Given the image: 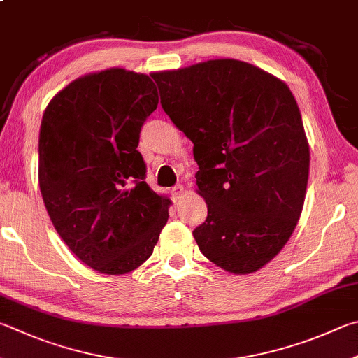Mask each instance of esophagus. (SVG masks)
Here are the masks:
<instances>
[{
    "instance_id": "1",
    "label": "esophagus",
    "mask_w": 358,
    "mask_h": 358,
    "mask_svg": "<svg viewBox=\"0 0 358 358\" xmlns=\"http://www.w3.org/2000/svg\"><path fill=\"white\" fill-rule=\"evenodd\" d=\"M183 192H185V189H183V186H175V187H172L171 189V196H172V199L177 201V200H180L181 197H183Z\"/></svg>"
}]
</instances>
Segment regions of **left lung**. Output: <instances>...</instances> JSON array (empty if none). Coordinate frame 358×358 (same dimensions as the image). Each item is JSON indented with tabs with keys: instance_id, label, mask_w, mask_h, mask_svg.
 Instances as JSON below:
<instances>
[{
	"instance_id": "obj_1",
	"label": "left lung",
	"mask_w": 358,
	"mask_h": 358,
	"mask_svg": "<svg viewBox=\"0 0 358 358\" xmlns=\"http://www.w3.org/2000/svg\"><path fill=\"white\" fill-rule=\"evenodd\" d=\"M152 76L164 113L194 144L197 194L208 205L192 231L200 252L230 274L257 272L288 243L307 192L310 147L294 95L238 59Z\"/></svg>"
}]
</instances>
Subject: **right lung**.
<instances>
[{"mask_svg": "<svg viewBox=\"0 0 358 358\" xmlns=\"http://www.w3.org/2000/svg\"><path fill=\"white\" fill-rule=\"evenodd\" d=\"M152 78L120 67L83 75L45 109L38 186L69 249L103 274L138 269L153 253L172 201L144 181L136 150L158 106Z\"/></svg>", "mask_w": 358, "mask_h": 358, "instance_id": "add662e5", "label": "right lung"}]
</instances>
